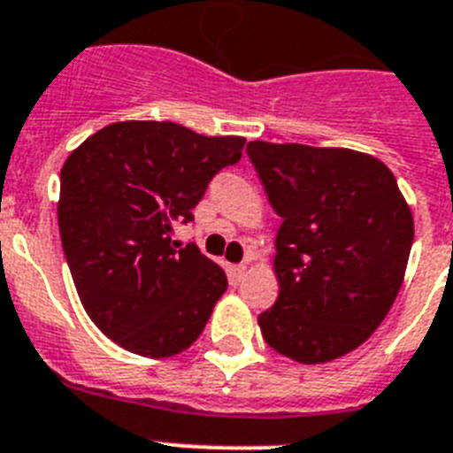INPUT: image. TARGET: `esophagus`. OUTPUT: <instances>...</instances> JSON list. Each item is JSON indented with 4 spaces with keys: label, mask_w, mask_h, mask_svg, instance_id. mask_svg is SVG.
I'll use <instances>...</instances> for the list:
<instances>
[{
    "label": "esophagus",
    "mask_w": 453,
    "mask_h": 453,
    "mask_svg": "<svg viewBox=\"0 0 453 453\" xmlns=\"http://www.w3.org/2000/svg\"><path fill=\"white\" fill-rule=\"evenodd\" d=\"M230 275H232V282H242L243 275H246V264H239V266H232V268H230Z\"/></svg>",
    "instance_id": "esophagus-1"
}]
</instances>
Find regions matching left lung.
<instances>
[{"label": "left lung", "instance_id": "8db88e82", "mask_svg": "<svg viewBox=\"0 0 453 453\" xmlns=\"http://www.w3.org/2000/svg\"><path fill=\"white\" fill-rule=\"evenodd\" d=\"M273 210L280 293L262 336L297 364H325L365 343L393 307L413 214L384 162L349 149L248 142Z\"/></svg>", "mask_w": 453, "mask_h": 453}]
</instances>
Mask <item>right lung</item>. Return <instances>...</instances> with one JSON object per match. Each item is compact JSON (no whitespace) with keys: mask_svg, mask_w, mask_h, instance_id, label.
Returning <instances> with one entry per match:
<instances>
[{"mask_svg":"<svg viewBox=\"0 0 453 453\" xmlns=\"http://www.w3.org/2000/svg\"><path fill=\"white\" fill-rule=\"evenodd\" d=\"M243 137H205L173 121H117L60 169L58 227L72 280L92 323L140 357L189 348L226 293L219 264L173 242Z\"/></svg>","mask_w":453,"mask_h":453,"instance_id":"obj_1","label":"right lung"}]
</instances>
